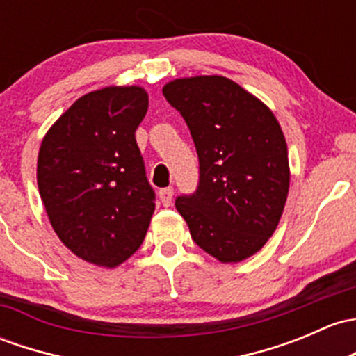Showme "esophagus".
<instances>
[{
  "label": "esophagus",
  "instance_id": "1",
  "mask_svg": "<svg viewBox=\"0 0 356 356\" xmlns=\"http://www.w3.org/2000/svg\"><path fill=\"white\" fill-rule=\"evenodd\" d=\"M172 196H174V189H172V188H165V189H160L159 191L160 203H162L163 207H170V204H172Z\"/></svg>",
  "mask_w": 356,
  "mask_h": 356
}]
</instances>
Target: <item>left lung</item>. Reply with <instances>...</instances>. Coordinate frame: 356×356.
Here are the masks:
<instances>
[{
	"instance_id": "8db88e82",
	"label": "left lung",
	"mask_w": 356,
	"mask_h": 356,
	"mask_svg": "<svg viewBox=\"0 0 356 356\" xmlns=\"http://www.w3.org/2000/svg\"><path fill=\"white\" fill-rule=\"evenodd\" d=\"M163 97L184 118L200 160L196 191L175 200L191 237L222 263L252 256L276 230L290 186L278 121L223 76L174 80Z\"/></svg>"
}]
</instances>
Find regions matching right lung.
<instances>
[{"label": "right lung", "instance_id": "obj_1", "mask_svg": "<svg viewBox=\"0 0 356 356\" xmlns=\"http://www.w3.org/2000/svg\"><path fill=\"white\" fill-rule=\"evenodd\" d=\"M147 109L140 87L90 92L40 145L37 184L51 225L88 263L118 266L147 235L155 191L134 138Z\"/></svg>", "mask_w": 356, "mask_h": 356}]
</instances>
